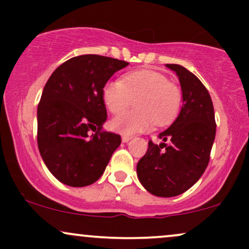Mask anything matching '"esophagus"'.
<instances>
[{
    "label": "esophagus",
    "instance_id": "34e87169",
    "mask_svg": "<svg viewBox=\"0 0 249 249\" xmlns=\"http://www.w3.org/2000/svg\"><path fill=\"white\" fill-rule=\"evenodd\" d=\"M122 141H123V142H128L131 141V137H128V136H123L122 137Z\"/></svg>",
    "mask_w": 249,
    "mask_h": 249
}]
</instances>
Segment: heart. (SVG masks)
I'll use <instances>...</instances> for the list:
<instances>
[{
    "label": "heart",
    "instance_id": "b5f03b06",
    "mask_svg": "<svg viewBox=\"0 0 249 249\" xmlns=\"http://www.w3.org/2000/svg\"><path fill=\"white\" fill-rule=\"evenodd\" d=\"M103 99L108 111L123 112L136 99V111L116 116L111 126L117 132L132 136L152 127L166 125L181 104V90L158 71L142 69L127 73L122 81H108L103 89Z\"/></svg>",
    "mask_w": 249,
    "mask_h": 249
}]
</instances>
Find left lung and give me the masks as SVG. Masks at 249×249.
I'll list each match as a JSON object with an SVG mask.
<instances>
[{"instance_id": "8db88e82", "label": "left lung", "mask_w": 249, "mask_h": 249, "mask_svg": "<svg viewBox=\"0 0 249 249\" xmlns=\"http://www.w3.org/2000/svg\"><path fill=\"white\" fill-rule=\"evenodd\" d=\"M165 67L178 76L182 107L171 126L159 133L162 142H148L137 176L147 192L171 198L186 192L204 174L216 125L212 99L198 77L179 64Z\"/></svg>"}]
</instances>
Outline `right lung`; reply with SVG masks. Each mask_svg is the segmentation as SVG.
I'll list each match as a JSON object with an SVG mask.
<instances>
[{"mask_svg": "<svg viewBox=\"0 0 249 249\" xmlns=\"http://www.w3.org/2000/svg\"><path fill=\"white\" fill-rule=\"evenodd\" d=\"M128 63L99 55L70 58L53 71L37 107V144L57 180L84 187L102 177L121 145L119 134L101 131L107 113L103 89ZM95 135L89 136V131Z\"/></svg>", "mask_w": 249, "mask_h": 249, "instance_id": "1", "label": "right lung"}]
</instances>
